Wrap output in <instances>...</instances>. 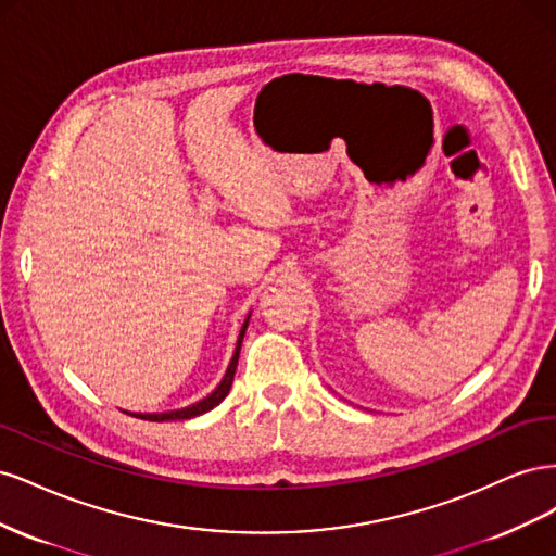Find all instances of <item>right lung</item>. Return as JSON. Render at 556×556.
Here are the masks:
<instances>
[{
  "mask_svg": "<svg viewBox=\"0 0 556 556\" xmlns=\"http://www.w3.org/2000/svg\"><path fill=\"white\" fill-rule=\"evenodd\" d=\"M250 315H252V313H248L245 323H243V327H241L239 341H237V350H233L231 362H229V366H227V371H225V376H223L220 384H217L215 390H213L208 396H204V399H201V401L192 403V406H185V408H178V410H169V413H127V415L141 417V419H150V422H169V419H192V417H197V415H204V413H208L211 408H215L217 403H220V401H223V399L229 394V390H231V382H233V374H237L239 352H241L243 336H245V329H248V323H250Z\"/></svg>",
  "mask_w": 556,
  "mask_h": 556,
  "instance_id": "right-lung-1",
  "label": "right lung"
}]
</instances>
